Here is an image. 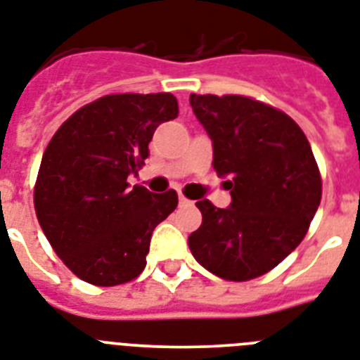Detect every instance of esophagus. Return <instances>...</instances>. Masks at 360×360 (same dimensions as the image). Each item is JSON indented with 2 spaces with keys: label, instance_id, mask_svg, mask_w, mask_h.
I'll list each match as a JSON object with an SVG mask.
<instances>
[{
  "label": "esophagus",
  "instance_id": "obj_1",
  "mask_svg": "<svg viewBox=\"0 0 360 360\" xmlns=\"http://www.w3.org/2000/svg\"><path fill=\"white\" fill-rule=\"evenodd\" d=\"M178 202H180V206H191V204H193V202L187 200L184 195H178Z\"/></svg>",
  "mask_w": 360,
  "mask_h": 360
}]
</instances>
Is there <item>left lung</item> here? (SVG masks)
Masks as SVG:
<instances>
[{
    "label": "left lung",
    "mask_w": 360,
    "mask_h": 360,
    "mask_svg": "<svg viewBox=\"0 0 360 360\" xmlns=\"http://www.w3.org/2000/svg\"><path fill=\"white\" fill-rule=\"evenodd\" d=\"M213 143V169L226 178L228 207L197 202L202 224L187 245L212 274L248 281L302 243L322 198V178L298 124L243 95H189Z\"/></svg>",
    "instance_id": "left-lung-1"
}]
</instances>
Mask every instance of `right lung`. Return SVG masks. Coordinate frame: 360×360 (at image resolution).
<instances>
[{"instance_id": "1", "label": "right lung", "mask_w": 360, "mask_h": 360, "mask_svg": "<svg viewBox=\"0 0 360 360\" xmlns=\"http://www.w3.org/2000/svg\"><path fill=\"white\" fill-rule=\"evenodd\" d=\"M176 115L173 94L105 95L77 110L51 138L34 210L77 278L114 287L143 272L154 228L174 212L178 195L130 187L127 178L143 165L154 130Z\"/></svg>"}]
</instances>
